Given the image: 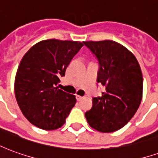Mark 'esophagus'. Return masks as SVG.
Wrapping results in <instances>:
<instances>
[{
	"mask_svg": "<svg viewBox=\"0 0 158 158\" xmlns=\"http://www.w3.org/2000/svg\"><path fill=\"white\" fill-rule=\"evenodd\" d=\"M76 99H77V101H80V100L83 99V96H79V95H77V96H76Z\"/></svg>",
	"mask_w": 158,
	"mask_h": 158,
	"instance_id": "obj_1",
	"label": "esophagus"
}]
</instances>
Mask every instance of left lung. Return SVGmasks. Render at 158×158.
I'll use <instances>...</instances> for the list:
<instances>
[{
    "label": "left lung",
    "mask_w": 158,
    "mask_h": 158,
    "mask_svg": "<svg viewBox=\"0 0 158 158\" xmlns=\"http://www.w3.org/2000/svg\"><path fill=\"white\" fill-rule=\"evenodd\" d=\"M98 61L97 83L105 86L86 112L87 122L100 132L118 130L129 122L142 98L143 78L135 56L113 40L85 41Z\"/></svg>",
    "instance_id": "1"
}]
</instances>
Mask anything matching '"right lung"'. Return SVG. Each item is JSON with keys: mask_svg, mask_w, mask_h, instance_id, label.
I'll return each instance as SVG.
<instances>
[{"mask_svg": "<svg viewBox=\"0 0 158 158\" xmlns=\"http://www.w3.org/2000/svg\"><path fill=\"white\" fill-rule=\"evenodd\" d=\"M84 43L46 40L29 49L15 78V96L23 114L45 130L61 128L76 103L75 96L58 89L60 78Z\"/></svg>", "mask_w": 158, "mask_h": 158, "instance_id": "add662e5", "label": "right lung"}]
</instances>
